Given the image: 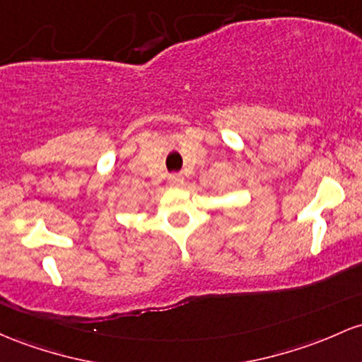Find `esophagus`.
<instances>
[{"label": "esophagus", "mask_w": 362, "mask_h": 362, "mask_svg": "<svg viewBox=\"0 0 362 362\" xmlns=\"http://www.w3.org/2000/svg\"><path fill=\"white\" fill-rule=\"evenodd\" d=\"M184 184L185 178L182 177V175H172V177H170V185H172V187H182Z\"/></svg>", "instance_id": "obj_1"}]
</instances>
